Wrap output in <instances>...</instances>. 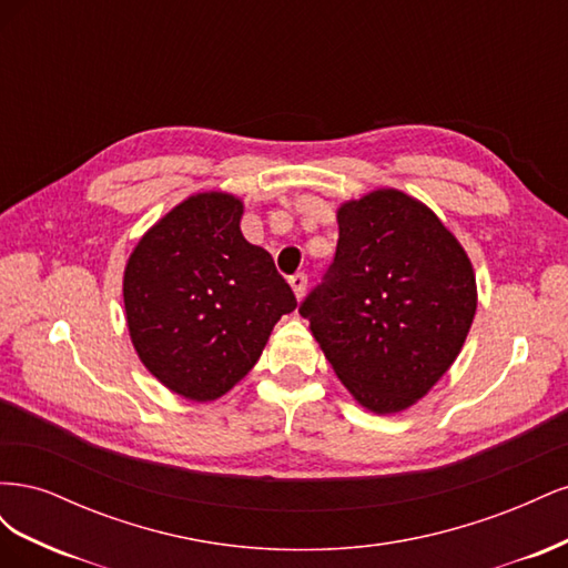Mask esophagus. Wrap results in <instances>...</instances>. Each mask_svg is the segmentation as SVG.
Listing matches in <instances>:
<instances>
[{
  "label": "esophagus",
  "mask_w": 568,
  "mask_h": 568,
  "mask_svg": "<svg viewBox=\"0 0 568 568\" xmlns=\"http://www.w3.org/2000/svg\"><path fill=\"white\" fill-rule=\"evenodd\" d=\"M288 284H291V288H294L296 298L301 301V298H303V294H305V286H307V277H305V274H303V272L294 274V277H288Z\"/></svg>",
  "instance_id": "1"
}]
</instances>
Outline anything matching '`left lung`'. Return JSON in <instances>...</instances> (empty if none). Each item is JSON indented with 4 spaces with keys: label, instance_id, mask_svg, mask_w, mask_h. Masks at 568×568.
Here are the masks:
<instances>
[{
    "label": "left lung",
    "instance_id": "left-lung-1",
    "mask_svg": "<svg viewBox=\"0 0 568 568\" xmlns=\"http://www.w3.org/2000/svg\"><path fill=\"white\" fill-rule=\"evenodd\" d=\"M336 222L329 277L301 315L353 400L395 415L428 395L467 341L474 265L440 217L400 189L343 201Z\"/></svg>",
    "mask_w": 568,
    "mask_h": 568
}]
</instances>
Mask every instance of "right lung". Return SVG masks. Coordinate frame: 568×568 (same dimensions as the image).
Returning a JSON list of instances; mask_svg holds the SVG:
<instances>
[{
  "label": "right lung",
  "mask_w": 568,
  "mask_h": 568,
  "mask_svg": "<svg viewBox=\"0 0 568 568\" xmlns=\"http://www.w3.org/2000/svg\"><path fill=\"white\" fill-rule=\"evenodd\" d=\"M244 201L196 192L142 234L123 272L142 365L192 403H213L253 369L296 296L272 255L242 234Z\"/></svg>",
  "instance_id": "right-lung-1"
}]
</instances>
